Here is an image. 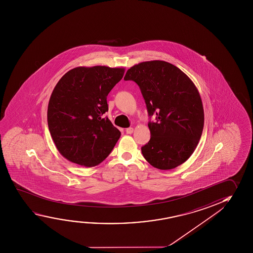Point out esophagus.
I'll return each instance as SVG.
<instances>
[{"instance_id":"obj_1","label":"esophagus","mask_w":253,"mask_h":253,"mask_svg":"<svg viewBox=\"0 0 253 253\" xmlns=\"http://www.w3.org/2000/svg\"><path fill=\"white\" fill-rule=\"evenodd\" d=\"M133 131H134V128H131V127H130V128H126V133H127V134H132Z\"/></svg>"}]
</instances>
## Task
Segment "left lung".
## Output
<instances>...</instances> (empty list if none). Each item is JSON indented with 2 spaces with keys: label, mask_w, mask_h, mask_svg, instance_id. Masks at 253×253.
<instances>
[{
  "label": "left lung",
  "mask_w": 253,
  "mask_h": 253,
  "mask_svg": "<svg viewBox=\"0 0 253 253\" xmlns=\"http://www.w3.org/2000/svg\"><path fill=\"white\" fill-rule=\"evenodd\" d=\"M125 80L138 84L150 116L151 138L141 147L152 166L172 169L191 157L204 128V108L199 91L177 67L164 61H149L128 69Z\"/></svg>",
  "instance_id": "left-lung-1"
}]
</instances>
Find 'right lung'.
Here are the masks:
<instances>
[{
  "label": "right lung",
  "instance_id": "add662e5",
  "mask_svg": "<svg viewBox=\"0 0 253 253\" xmlns=\"http://www.w3.org/2000/svg\"><path fill=\"white\" fill-rule=\"evenodd\" d=\"M124 68L77 67L63 75L47 107L54 145L68 161L94 167L111 153L121 132L104 114L107 96L123 79Z\"/></svg>",
  "mask_w": 253,
  "mask_h": 253
}]
</instances>
